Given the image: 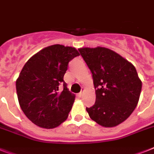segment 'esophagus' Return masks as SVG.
Returning a JSON list of instances; mask_svg holds the SVG:
<instances>
[{
    "label": "esophagus",
    "instance_id": "obj_1",
    "mask_svg": "<svg viewBox=\"0 0 154 154\" xmlns=\"http://www.w3.org/2000/svg\"><path fill=\"white\" fill-rule=\"evenodd\" d=\"M84 91H85V89H84V88H82V89H81V92L79 93V95H80V96L81 97V96H82V95H84Z\"/></svg>",
    "mask_w": 154,
    "mask_h": 154
}]
</instances>
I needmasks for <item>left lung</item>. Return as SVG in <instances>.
Segmentation results:
<instances>
[{"instance_id":"obj_1","label":"left lung","mask_w":154,"mask_h":154,"mask_svg":"<svg viewBox=\"0 0 154 154\" xmlns=\"http://www.w3.org/2000/svg\"><path fill=\"white\" fill-rule=\"evenodd\" d=\"M78 51L92 74L95 103L86 110L89 117L103 127L125 121L135 109L142 82L135 67L110 49L83 48Z\"/></svg>"}]
</instances>
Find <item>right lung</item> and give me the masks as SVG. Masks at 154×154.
<instances>
[{"instance_id":"right-lung-1","label":"right lung","mask_w":154,"mask_h":154,"mask_svg":"<svg viewBox=\"0 0 154 154\" xmlns=\"http://www.w3.org/2000/svg\"><path fill=\"white\" fill-rule=\"evenodd\" d=\"M78 55L74 48L54 45L26 63L16 81V91L22 110L34 125L54 128L67 119L75 96L63 77L69 61Z\"/></svg>"}]
</instances>
